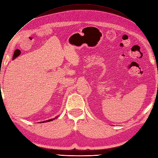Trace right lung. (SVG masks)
Segmentation results:
<instances>
[{
	"instance_id": "right-lung-1",
	"label": "right lung",
	"mask_w": 158,
	"mask_h": 158,
	"mask_svg": "<svg viewBox=\"0 0 158 158\" xmlns=\"http://www.w3.org/2000/svg\"><path fill=\"white\" fill-rule=\"evenodd\" d=\"M57 117H56L55 118H57ZM55 118H53V119H51V120H46V121H44V122H51V121H52V120H55Z\"/></svg>"
}]
</instances>
